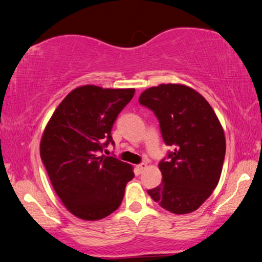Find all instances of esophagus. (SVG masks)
Segmentation results:
<instances>
[{
    "mask_svg": "<svg viewBox=\"0 0 262 262\" xmlns=\"http://www.w3.org/2000/svg\"><path fill=\"white\" fill-rule=\"evenodd\" d=\"M145 168H147V164H145V163H141L136 166V170H137V172H139V173H142V172H143V170H145Z\"/></svg>",
    "mask_w": 262,
    "mask_h": 262,
    "instance_id": "1",
    "label": "esophagus"
}]
</instances>
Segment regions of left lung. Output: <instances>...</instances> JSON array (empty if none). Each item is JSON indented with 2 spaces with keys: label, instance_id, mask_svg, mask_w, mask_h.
<instances>
[{
  "label": "left lung",
  "instance_id": "1",
  "mask_svg": "<svg viewBox=\"0 0 262 262\" xmlns=\"http://www.w3.org/2000/svg\"><path fill=\"white\" fill-rule=\"evenodd\" d=\"M139 103L156 115L163 140L172 147L158 166L162 184L148 194L173 214L196 210L216 188L225 156L219 118L203 97L181 84H161L143 91Z\"/></svg>",
  "mask_w": 262,
  "mask_h": 262
}]
</instances>
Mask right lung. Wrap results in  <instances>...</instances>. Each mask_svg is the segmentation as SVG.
<instances>
[{"label":"right lung","instance_id":"obj_1","mask_svg":"<svg viewBox=\"0 0 262 262\" xmlns=\"http://www.w3.org/2000/svg\"><path fill=\"white\" fill-rule=\"evenodd\" d=\"M135 89L76 88L57 106L43 132L40 156L53 188L78 219L97 221L121 205L134 178L129 164L101 155L114 144L111 130Z\"/></svg>","mask_w":262,"mask_h":262}]
</instances>
